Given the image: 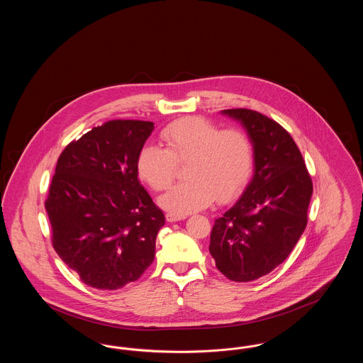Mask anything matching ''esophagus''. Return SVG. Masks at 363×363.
I'll list each match as a JSON object with an SVG mask.
<instances>
[{"mask_svg": "<svg viewBox=\"0 0 363 363\" xmlns=\"http://www.w3.org/2000/svg\"><path fill=\"white\" fill-rule=\"evenodd\" d=\"M186 216H179V215H175V213H172V212H169L167 215H166V219H167V222H170V223H174V222H179V220H184Z\"/></svg>", "mask_w": 363, "mask_h": 363, "instance_id": "esophagus-1", "label": "esophagus"}]
</instances>
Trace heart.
Here are the masks:
<instances>
[{"mask_svg":"<svg viewBox=\"0 0 363 363\" xmlns=\"http://www.w3.org/2000/svg\"><path fill=\"white\" fill-rule=\"evenodd\" d=\"M166 150L144 145L138 156V177L154 190L173 182L177 164H186L188 182L174 186L157 200L179 216L208 207L213 200L227 203L246 184L253 167V145L238 129L220 126L200 117L173 122L162 132Z\"/></svg>","mask_w":363,"mask_h":363,"instance_id":"obj_1","label":"heart"}]
</instances>
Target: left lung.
<instances>
[{
  "instance_id": "1",
  "label": "left lung",
  "mask_w": 363,
  "mask_h": 363,
  "mask_svg": "<svg viewBox=\"0 0 363 363\" xmlns=\"http://www.w3.org/2000/svg\"><path fill=\"white\" fill-rule=\"evenodd\" d=\"M253 145V177L237 203L215 220L209 253L233 281L268 275L289 257L308 225L313 184L290 133L247 108L223 110Z\"/></svg>"
}]
</instances>
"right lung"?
Masks as SVG:
<instances>
[{
    "mask_svg": "<svg viewBox=\"0 0 363 363\" xmlns=\"http://www.w3.org/2000/svg\"><path fill=\"white\" fill-rule=\"evenodd\" d=\"M152 130L154 122H106L58 157L45 203L52 246L94 289H121L155 257L164 215L141 186L136 167Z\"/></svg>",
    "mask_w": 363,
    "mask_h": 363,
    "instance_id": "right-lung-1",
    "label": "right lung"
}]
</instances>
